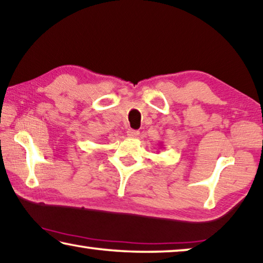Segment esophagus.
<instances>
[{
	"mask_svg": "<svg viewBox=\"0 0 263 263\" xmlns=\"http://www.w3.org/2000/svg\"><path fill=\"white\" fill-rule=\"evenodd\" d=\"M127 135H128V137H132V139H137L140 135V133L137 130H134V129H128Z\"/></svg>",
	"mask_w": 263,
	"mask_h": 263,
	"instance_id": "esophagus-1",
	"label": "esophagus"
}]
</instances>
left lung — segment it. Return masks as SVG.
<instances>
[{"label": "left lung", "mask_w": 263, "mask_h": 263, "mask_svg": "<svg viewBox=\"0 0 263 263\" xmlns=\"http://www.w3.org/2000/svg\"><path fill=\"white\" fill-rule=\"evenodd\" d=\"M161 147H162V144H161Z\"/></svg>", "instance_id": "8db88e82"}]
</instances>
